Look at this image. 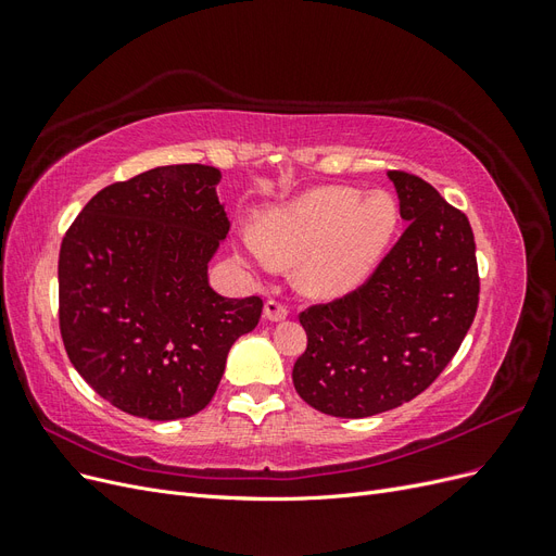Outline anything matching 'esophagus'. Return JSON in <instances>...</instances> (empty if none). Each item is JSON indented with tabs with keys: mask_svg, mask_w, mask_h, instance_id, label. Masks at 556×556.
I'll return each instance as SVG.
<instances>
[{
	"mask_svg": "<svg viewBox=\"0 0 556 556\" xmlns=\"http://www.w3.org/2000/svg\"><path fill=\"white\" fill-rule=\"evenodd\" d=\"M288 315H290V308L280 299H268L264 304V317L271 319V323H280V319H285Z\"/></svg>",
	"mask_w": 556,
	"mask_h": 556,
	"instance_id": "obj_1",
	"label": "esophagus"
}]
</instances>
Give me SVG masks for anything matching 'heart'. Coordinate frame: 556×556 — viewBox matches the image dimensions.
Listing matches in <instances>:
<instances>
[{
	"instance_id": "b5f03b06",
	"label": "heart",
	"mask_w": 556,
	"mask_h": 556,
	"mask_svg": "<svg viewBox=\"0 0 556 556\" xmlns=\"http://www.w3.org/2000/svg\"><path fill=\"white\" fill-rule=\"evenodd\" d=\"M399 227L392 194L357 188H317L262 217L260 239H248L250 260L262 268L294 266L301 292L336 299L374 276Z\"/></svg>"
}]
</instances>
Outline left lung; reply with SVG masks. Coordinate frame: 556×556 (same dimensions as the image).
Returning <instances> with one entry per match:
<instances>
[{"label": "left lung", "instance_id": "left-lung-1", "mask_svg": "<svg viewBox=\"0 0 556 556\" xmlns=\"http://www.w3.org/2000/svg\"><path fill=\"white\" fill-rule=\"evenodd\" d=\"M390 178L406 231L362 288L299 313L308 345L292 382L325 415L368 417L422 394L457 355L478 311L468 217L419 176Z\"/></svg>", "mask_w": 556, "mask_h": 556}]
</instances>
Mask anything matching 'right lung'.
<instances>
[{
	"instance_id": "obj_1",
	"label": "right lung",
	"mask_w": 556,
	"mask_h": 556,
	"mask_svg": "<svg viewBox=\"0 0 556 556\" xmlns=\"http://www.w3.org/2000/svg\"><path fill=\"white\" fill-rule=\"evenodd\" d=\"M220 172L169 164L97 192L66 229L60 333L92 390L129 415L182 419L204 410L227 352L257 327L260 296L227 299L208 262L227 237Z\"/></svg>"
}]
</instances>
